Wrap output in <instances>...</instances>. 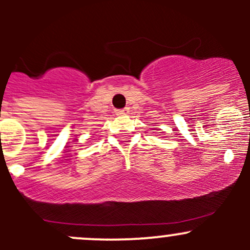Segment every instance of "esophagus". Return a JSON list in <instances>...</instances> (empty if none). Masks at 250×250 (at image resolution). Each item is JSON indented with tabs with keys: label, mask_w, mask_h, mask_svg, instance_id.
I'll return each mask as SVG.
<instances>
[{
	"label": "esophagus",
	"mask_w": 250,
	"mask_h": 250,
	"mask_svg": "<svg viewBox=\"0 0 250 250\" xmlns=\"http://www.w3.org/2000/svg\"><path fill=\"white\" fill-rule=\"evenodd\" d=\"M115 112H116V115H117V116H125V115H128V113H129V109H128V107H125V109L116 110Z\"/></svg>",
	"instance_id": "esophagus-1"
}]
</instances>
